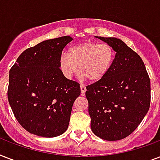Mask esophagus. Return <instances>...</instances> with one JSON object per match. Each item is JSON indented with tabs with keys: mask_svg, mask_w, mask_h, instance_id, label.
<instances>
[{
	"mask_svg": "<svg viewBox=\"0 0 160 160\" xmlns=\"http://www.w3.org/2000/svg\"><path fill=\"white\" fill-rule=\"evenodd\" d=\"M80 91H81V95H85V91H86V88H85V85H80Z\"/></svg>",
	"mask_w": 160,
	"mask_h": 160,
	"instance_id": "obj_1",
	"label": "esophagus"
}]
</instances>
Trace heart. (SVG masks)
<instances>
[{
	"label": "heart",
	"mask_w": 160,
	"mask_h": 160,
	"mask_svg": "<svg viewBox=\"0 0 160 160\" xmlns=\"http://www.w3.org/2000/svg\"><path fill=\"white\" fill-rule=\"evenodd\" d=\"M114 49L108 44L82 42L69 48L67 54L62 53L58 66L63 76L71 79L79 70L90 81H98L109 72L114 60Z\"/></svg>",
	"instance_id": "heart-1"
}]
</instances>
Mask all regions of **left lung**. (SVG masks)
I'll return each instance as SVG.
<instances>
[{"mask_svg": "<svg viewBox=\"0 0 160 160\" xmlns=\"http://www.w3.org/2000/svg\"><path fill=\"white\" fill-rule=\"evenodd\" d=\"M96 37L114 49L115 57L105 77L86 86L90 127L100 139L115 141L132 134L146 115L150 80L140 56L124 41Z\"/></svg>", "mask_w": 160, "mask_h": 160, "instance_id": "left-lung-1", "label": "left lung"}]
</instances>
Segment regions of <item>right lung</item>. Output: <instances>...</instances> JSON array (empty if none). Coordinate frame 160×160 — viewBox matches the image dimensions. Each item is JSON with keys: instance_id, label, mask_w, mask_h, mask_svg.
<instances>
[{"instance_id": "right-lung-1", "label": "right lung", "mask_w": 160, "mask_h": 160, "mask_svg": "<svg viewBox=\"0 0 160 160\" xmlns=\"http://www.w3.org/2000/svg\"><path fill=\"white\" fill-rule=\"evenodd\" d=\"M70 36L26 49L10 70L7 96L19 124L31 134L55 137L66 131L80 84L63 76L58 60Z\"/></svg>"}]
</instances>
